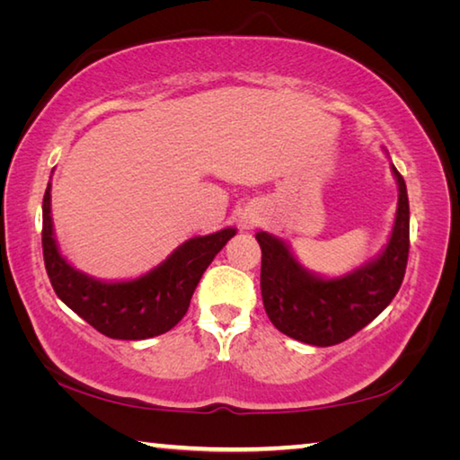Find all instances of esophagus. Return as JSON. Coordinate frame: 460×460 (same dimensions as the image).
Returning <instances> with one entry per match:
<instances>
[{"label": "esophagus", "mask_w": 460, "mask_h": 460, "mask_svg": "<svg viewBox=\"0 0 460 460\" xmlns=\"http://www.w3.org/2000/svg\"><path fill=\"white\" fill-rule=\"evenodd\" d=\"M258 223H260L258 213H243L239 217V227L241 229H253Z\"/></svg>", "instance_id": "34e87169"}]
</instances>
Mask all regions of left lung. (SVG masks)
<instances>
[{
  "instance_id": "obj_1",
  "label": "left lung",
  "mask_w": 460,
  "mask_h": 460,
  "mask_svg": "<svg viewBox=\"0 0 460 460\" xmlns=\"http://www.w3.org/2000/svg\"><path fill=\"white\" fill-rule=\"evenodd\" d=\"M398 213L389 243L377 260L351 274L324 279L300 266L282 239L260 231L261 298L271 324L296 341L331 347L367 326L398 294L408 266L410 205L402 174Z\"/></svg>"
}]
</instances>
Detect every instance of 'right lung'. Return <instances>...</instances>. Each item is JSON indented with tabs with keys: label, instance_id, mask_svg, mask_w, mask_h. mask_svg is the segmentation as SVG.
Wrapping results in <instances>:
<instances>
[{
	"label": "right lung",
	"instance_id": "1",
	"mask_svg": "<svg viewBox=\"0 0 460 460\" xmlns=\"http://www.w3.org/2000/svg\"><path fill=\"white\" fill-rule=\"evenodd\" d=\"M233 235L235 229L192 237L150 274L129 282H99L68 266L58 252L50 219V182L42 200V253L54 292L109 339L158 337L181 323L200 276Z\"/></svg>",
	"mask_w": 460,
	"mask_h": 460
}]
</instances>
